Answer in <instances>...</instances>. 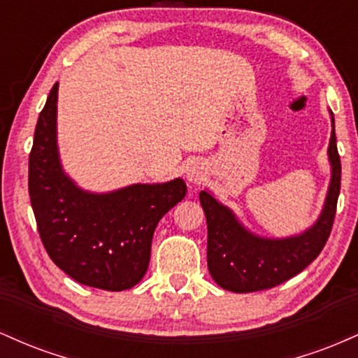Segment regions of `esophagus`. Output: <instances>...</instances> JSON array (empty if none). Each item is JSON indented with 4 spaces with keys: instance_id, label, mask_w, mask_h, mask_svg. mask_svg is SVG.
<instances>
[{
    "instance_id": "esophagus-1",
    "label": "esophagus",
    "mask_w": 358,
    "mask_h": 358,
    "mask_svg": "<svg viewBox=\"0 0 358 358\" xmlns=\"http://www.w3.org/2000/svg\"><path fill=\"white\" fill-rule=\"evenodd\" d=\"M188 178H190L192 180V182H199V173H195V171H192V173H190V176H188Z\"/></svg>"
}]
</instances>
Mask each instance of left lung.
Masks as SVG:
<instances>
[{"label": "left lung", "instance_id": "8db88e82", "mask_svg": "<svg viewBox=\"0 0 358 358\" xmlns=\"http://www.w3.org/2000/svg\"><path fill=\"white\" fill-rule=\"evenodd\" d=\"M328 156L331 163V182L320 219L301 236L289 239H262L252 236L236 220L227 207L220 205L208 192H200L207 217V264L212 278L224 289L234 293H252L287 281L320 256L331 227L342 182V163L336 150L335 121Z\"/></svg>", "mask_w": 358, "mask_h": 358}]
</instances>
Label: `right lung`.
<instances>
[{"instance_id":"add662e5","label":"right lung","mask_w":358,"mask_h":358,"mask_svg":"<svg viewBox=\"0 0 358 358\" xmlns=\"http://www.w3.org/2000/svg\"><path fill=\"white\" fill-rule=\"evenodd\" d=\"M57 90L53 84L35 127L28 159V193L47 254L77 282L122 291L145 276L159 219L182 202V178L162 185H131L94 195L62 171L57 153Z\"/></svg>"}]
</instances>
